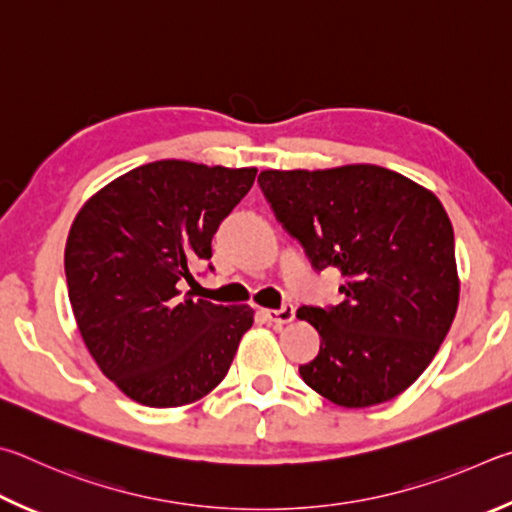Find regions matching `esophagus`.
<instances>
[{
  "label": "esophagus",
  "mask_w": 512,
  "mask_h": 512,
  "mask_svg": "<svg viewBox=\"0 0 512 512\" xmlns=\"http://www.w3.org/2000/svg\"><path fill=\"white\" fill-rule=\"evenodd\" d=\"M263 315L267 321H272V324H290L294 319V306L292 303H285L279 310H263Z\"/></svg>",
  "instance_id": "1"
}]
</instances>
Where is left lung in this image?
I'll list each match as a JSON object with an SVG mask.
<instances>
[{
	"label": "left lung",
	"instance_id": "left-lung-1",
	"mask_svg": "<svg viewBox=\"0 0 512 512\" xmlns=\"http://www.w3.org/2000/svg\"><path fill=\"white\" fill-rule=\"evenodd\" d=\"M258 184L276 220L317 272L344 276L339 306H303L319 355L303 382L339 407L400 396L441 348L459 308L454 229L438 197L373 164L263 170Z\"/></svg>",
	"mask_w": 512,
	"mask_h": 512
}]
</instances>
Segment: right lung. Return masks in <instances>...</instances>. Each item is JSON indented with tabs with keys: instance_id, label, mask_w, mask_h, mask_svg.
Returning a JSON list of instances; mask_svg holds the SVG:
<instances>
[{
	"instance_id": "1",
	"label": "right lung",
	"mask_w": 512,
	"mask_h": 512,
	"mask_svg": "<svg viewBox=\"0 0 512 512\" xmlns=\"http://www.w3.org/2000/svg\"><path fill=\"white\" fill-rule=\"evenodd\" d=\"M254 179L256 168L152 161L89 197L71 224L65 276L78 330L98 369L139 405L204 398L254 324L249 306L179 290Z\"/></svg>"
}]
</instances>
